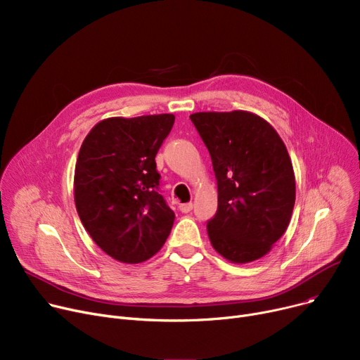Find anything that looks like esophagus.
<instances>
[{"label":"esophagus","mask_w":360,"mask_h":360,"mask_svg":"<svg viewBox=\"0 0 360 360\" xmlns=\"http://www.w3.org/2000/svg\"><path fill=\"white\" fill-rule=\"evenodd\" d=\"M179 209H180V212H183V214H188L190 210L193 209V203H192V202H188V203H181V205L179 206Z\"/></svg>","instance_id":"1"}]
</instances>
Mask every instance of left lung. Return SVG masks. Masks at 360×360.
<instances>
[{
  "label": "left lung",
  "mask_w": 360,
  "mask_h": 360,
  "mask_svg": "<svg viewBox=\"0 0 360 360\" xmlns=\"http://www.w3.org/2000/svg\"><path fill=\"white\" fill-rule=\"evenodd\" d=\"M212 158L218 210L207 222L217 252L231 263L262 259L290 222L295 173L273 126L245 110L190 115Z\"/></svg>",
  "instance_id": "1"
}]
</instances>
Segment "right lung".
I'll list each match as a JSON object with an SVG mask.
<instances>
[{"label":"right lung","mask_w":360,"mask_h":360,"mask_svg":"<svg viewBox=\"0 0 360 360\" xmlns=\"http://www.w3.org/2000/svg\"><path fill=\"white\" fill-rule=\"evenodd\" d=\"M174 115L108 117L82 141L74 173L78 217L93 241L120 263L151 259L164 245L174 212L158 193L155 155Z\"/></svg>","instance_id":"right-lung-1"}]
</instances>
